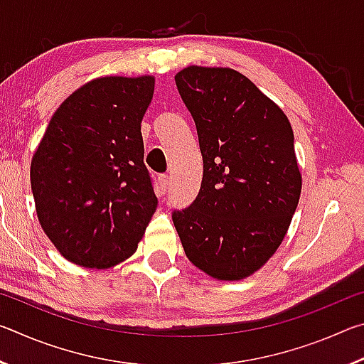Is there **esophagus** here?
<instances>
[{"label":"esophagus","mask_w":364,"mask_h":364,"mask_svg":"<svg viewBox=\"0 0 364 364\" xmlns=\"http://www.w3.org/2000/svg\"><path fill=\"white\" fill-rule=\"evenodd\" d=\"M159 184H160V189L164 191H167L168 189V184H170V178H168V175H160L159 176Z\"/></svg>","instance_id":"34e87169"}]
</instances>
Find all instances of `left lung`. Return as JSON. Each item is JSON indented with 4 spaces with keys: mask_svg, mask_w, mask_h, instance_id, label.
<instances>
[{
    "mask_svg": "<svg viewBox=\"0 0 364 364\" xmlns=\"http://www.w3.org/2000/svg\"><path fill=\"white\" fill-rule=\"evenodd\" d=\"M175 82L196 122L204 176L191 207L171 218L196 268L245 279L278 250L299 204L291 122L230 67L188 65Z\"/></svg>",
    "mask_w": 364,
    "mask_h": 364,
    "instance_id": "8db88e82",
    "label": "left lung"
}]
</instances>
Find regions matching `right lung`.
I'll return each mask as SVG.
<instances>
[{
  "instance_id": "right-lung-1",
  "label": "right lung",
  "mask_w": 364,
  "mask_h": 364,
  "mask_svg": "<svg viewBox=\"0 0 364 364\" xmlns=\"http://www.w3.org/2000/svg\"><path fill=\"white\" fill-rule=\"evenodd\" d=\"M156 78L100 77L60 104L30 164L36 215L65 260L106 269L130 258L157 208L141 122Z\"/></svg>"
}]
</instances>
